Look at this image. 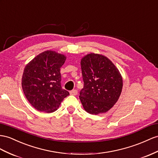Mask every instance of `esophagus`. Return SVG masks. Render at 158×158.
I'll list each match as a JSON object with an SVG mask.
<instances>
[{
	"label": "esophagus",
	"mask_w": 158,
	"mask_h": 158,
	"mask_svg": "<svg viewBox=\"0 0 158 158\" xmlns=\"http://www.w3.org/2000/svg\"><path fill=\"white\" fill-rule=\"evenodd\" d=\"M70 94L71 95H76L77 94V89H73V90H72V91H71L70 92Z\"/></svg>",
	"instance_id": "esophagus-1"
}]
</instances>
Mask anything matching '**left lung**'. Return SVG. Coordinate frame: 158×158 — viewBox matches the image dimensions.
Segmentation results:
<instances>
[{
  "mask_svg": "<svg viewBox=\"0 0 158 158\" xmlns=\"http://www.w3.org/2000/svg\"><path fill=\"white\" fill-rule=\"evenodd\" d=\"M84 87L79 99L87 113L103 114L114 106L121 95L123 80L119 70L106 56L89 54L81 61Z\"/></svg>",
  "mask_w": 158,
  "mask_h": 158,
  "instance_id": "8db88e82",
  "label": "left lung"
}]
</instances>
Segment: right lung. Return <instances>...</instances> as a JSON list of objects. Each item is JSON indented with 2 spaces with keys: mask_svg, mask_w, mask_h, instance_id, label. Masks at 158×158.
<instances>
[{
  "mask_svg": "<svg viewBox=\"0 0 158 158\" xmlns=\"http://www.w3.org/2000/svg\"><path fill=\"white\" fill-rule=\"evenodd\" d=\"M65 60L63 55L47 51L26 65L22 77L23 90L27 100L37 110L54 112L69 95L60 84V70Z\"/></svg>",
  "mask_w": 158,
  "mask_h": 158,
  "instance_id": "add662e5",
  "label": "right lung"
}]
</instances>
